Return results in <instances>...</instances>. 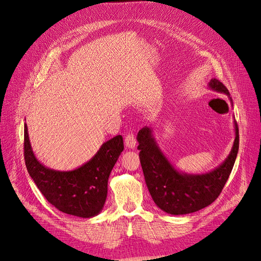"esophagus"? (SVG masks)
<instances>
[{
	"instance_id": "34e87169",
	"label": "esophagus",
	"mask_w": 261,
	"mask_h": 261,
	"mask_svg": "<svg viewBox=\"0 0 261 261\" xmlns=\"http://www.w3.org/2000/svg\"><path fill=\"white\" fill-rule=\"evenodd\" d=\"M125 144L126 147L129 149H134L136 147V140L134 138V135L132 133H128L126 136V140H125Z\"/></svg>"
}]
</instances>
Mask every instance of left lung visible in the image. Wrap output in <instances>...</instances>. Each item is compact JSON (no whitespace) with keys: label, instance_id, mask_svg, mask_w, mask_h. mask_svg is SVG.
Wrapping results in <instances>:
<instances>
[{"label":"left lung","instance_id":"8db88e82","mask_svg":"<svg viewBox=\"0 0 261 261\" xmlns=\"http://www.w3.org/2000/svg\"><path fill=\"white\" fill-rule=\"evenodd\" d=\"M208 89L228 96L222 82L213 78ZM235 140L227 158L215 169L205 173H187L176 169L164 154L152 134V128H142L139 142L141 165L146 185L156 206L170 215H186L211 205L222 191L238 154L239 130L234 120Z\"/></svg>","mask_w":261,"mask_h":261}]
</instances>
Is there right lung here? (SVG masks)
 Segmentation results:
<instances>
[{
	"mask_svg": "<svg viewBox=\"0 0 261 261\" xmlns=\"http://www.w3.org/2000/svg\"><path fill=\"white\" fill-rule=\"evenodd\" d=\"M123 150L121 135L105 142L94 156L67 171L44 166L35 155L27 125H24V159L35 184L45 199L60 212L80 218L97 216L103 208L108 180Z\"/></svg>",
	"mask_w": 261,
	"mask_h": 261,
	"instance_id": "add662e5",
	"label": "right lung"
}]
</instances>
